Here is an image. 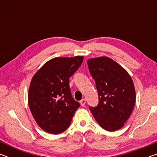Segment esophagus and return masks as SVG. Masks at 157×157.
I'll use <instances>...</instances> for the list:
<instances>
[{
	"mask_svg": "<svg viewBox=\"0 0 157 157\" xmlns=\"http://www.w3.org/2000/svg\"><path fill=\"white\" fill-rule=\"evenodd\" d=\"M80 104L82 106V107H84V106L85 105V104H86V99H82L80 100Z\"/></svg>",
	"mask_w": 157,
	"mask_h": 157,
	"instance_id": "1",
	"label": "esophagus"
}]
</instances>
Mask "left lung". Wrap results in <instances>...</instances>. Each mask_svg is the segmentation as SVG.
Here are the masks:
<instances>
[{"label":"left lung","mask_w":157,"mask_h":157,"mask_svg":"<svg viewBox=\"0 0 157 157\" xmlns=\"http://www.w3.org/2000/svg\"><path fill=\"white\" fill-rule=\"evenodd\" d=\"M95 82L99 103L89 109L100 126L109 132L122 128L128 120L136 102V91L125 69L107 57L87 61Z\"/></svg>","instance_id":"obj_1"}]
</instances>
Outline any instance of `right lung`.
<instances>
[{
	"label": "right lung",
	"mask_w": 157,
	"mask_h": 157,
	"mask_svg": "<svg viewBox=\"0 0 157 157\" xmlns=\"http://www.w3.org/2000/svg\"><path fill=\"white\" fill-rule=\"evenodd\" d=\"M83 56L55 57L37 71L28 91V105L45 132L58 134L70 126L79 103L71 95L69 78L81 66Z\"/></svg>",
	"instance_id": "add662e5"
}]
</instances>
